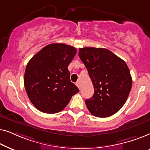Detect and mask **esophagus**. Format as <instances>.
Returning <instances> with one entry per match:
<instances>
[{
    "label": "esophagus",
    "mask_w": 150,
    "mask_h": 150,
    "mask_svg": "<svg viewBox=\"0 0 150 150\" xmlns=\"http://www.w3.org/2000/svg\"><path fill=\"white\" fill-rule=\"evenodd\" d=\"M76 85L77 86L78 88H79V89H81V85H80V83H79V81H78V82H76Z\"/></svg>",
    "instance_id": "obj_1"
}]
</instances>
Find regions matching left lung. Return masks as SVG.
I'll list each match as a JSON object with an SVG mask.
<instances>
[{
  "label": "left lung",
  "mask_w": 150,
  "mask_h": 150,
  "mask_svg": "<svg viewBox=\"0 0 150 150\" xmlns=\"http://www.w3.org/2000/svg\"><path fill=\"white\" fill-rule=\"evenodd\" d=\"M79 56L87 67L94 87L93 96L85 100L88 110L98 117L116 113L124 106L132 87L128 65L106 48H80Z\"/></svg>",
  "instance_id": "1"
}]
</instances>
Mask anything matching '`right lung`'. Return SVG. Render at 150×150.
<instances>
[{"instance_id":"1","label":"right lung","mask_w":150,"mask_h":150,"mask_svg":"<svg viewBox=\"0 0 150 150\" xmlns=\"http://www.w3.org/2000/svg\"><path fill=\"white\" fill-rule=\"evenodd\" d=\"M76 52L69 45L51 44L28 61L24 84L30 101L37 109L49 114L60 112L79 91L69 79L67 69Z\"/></svg>"}]
</instances>
